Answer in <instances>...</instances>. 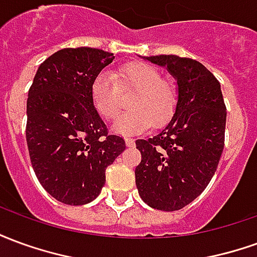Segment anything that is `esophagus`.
Instances as JSON below:
<instances>
[{"mask_svg":"<svg viewBox=\"0 0 257 257\" xmlns=\"http://www.w3.org/2000/svg\"><path fill=\"white\" fill-rule=\"evenodd\" d=\"M125 143H126V146H128V147H134L135 139H132V138H125Z\"/></svg>","mask_w":257,"mask_h":257,"instance_id":"obj_1","label":"esophagus"}]
</instances>
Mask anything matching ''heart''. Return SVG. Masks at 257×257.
Instances as JSON below:
<instances>
[{
  "label": "heart",
  "instance_id": "heart-1",
  "mask_svg": "<svg viewBox=\"0 0 257 257\" xmlns=\"http://www.w3.org/2000/svg\"><path fill=\"white\" fill-rule=\"evenodd\" d=\"M121 89H134L129 111L115 119L112 129L119 135H138L153 126L167 123L178 106L176 85L162 79L161 71L142 62H131L121 67L117 77L103 70L90 84V99L103 119L111 121L121 110Z\"/></svg>",
  "mask_w": 257,
  "mask_h": 257
}]
</instances>
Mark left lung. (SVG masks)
Here are the masks:
<instances>
[{"mask_svg":"<svg viewBox=\"0 0 257 257\" xmlns=\"http://www.w3.org/2000/svg\"><path fill=\"white\" fill-rule=\"evenodd\" d=\"M145 59L167 67L176 79L178 106L160 134L136 140L142 153L135 169L136 187L151 208L179 210L215 175L224 147L226 106L219 81L202 63L176 55Z\"/></svg>","mask_w":257,"mask_h":257,"instance_id":"obj_1","label":"left lung"}]
</instances>
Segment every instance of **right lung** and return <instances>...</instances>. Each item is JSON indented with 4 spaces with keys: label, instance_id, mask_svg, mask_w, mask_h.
Here are the masks:
<instances>
[{
    "label": "right lung",
    "instance_id": "right-lung-1",
    "mask_svg": "<svg viewBox=\"0 0 257 257\" xmlns=\"http://www.w3.org/2000/svg\"><path fill=\"white\" fill-rule=\"evenodd\" d=\"M112 59L96 48L60 49L40 64L29 90L31 165L42 187L63 204L93 201L106 183V168L125 150L90 99L92 79Z\"/></svg>",
    "mask_w": 257,
    "mask_h": 257
}]
</instances>
